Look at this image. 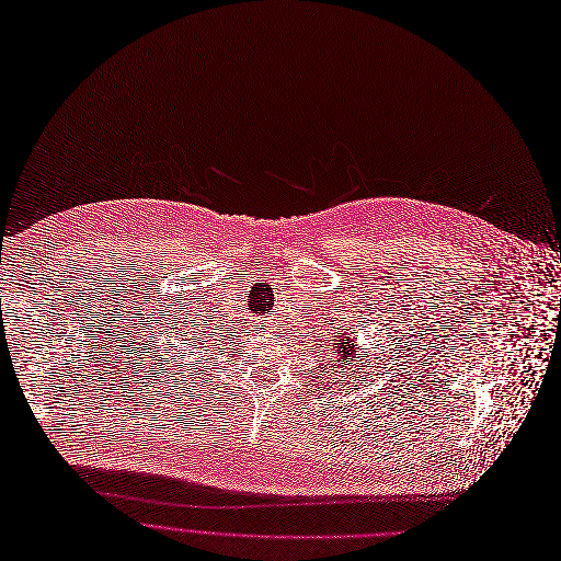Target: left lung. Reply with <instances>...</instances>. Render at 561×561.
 I'll list each match as a JSON object with an SVG mask.
<instances>
[{
    "instance_id": "left-lung-1",
    "label": "left lung",
    "mask_w": 561,
    "mask_h": 561,
    "mask_svg": "<svg viewBox=\"0 0 561 561\" xmlns=\"http://www.w3.org/2000/svg\"><path fill=\"white\" fill-rule=\"evenodd\" d=\"M342 337V335H340ZM351 340H337V346H335V353H337V360L335 363H340V365H344V360L351 365V358H353V344H348Z\"/></svg>"
}]
</instances>
